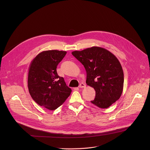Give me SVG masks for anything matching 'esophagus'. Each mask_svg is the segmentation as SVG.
I'll list each match as a JSON object with an SVG mask.
<instances>
[{"mask_svg": "<svg viewBox=\"0 0 150 150\" xmlns=\"http://www.w3.org/2000/svg\"><path fill=\"white\" fill-rule=\"evenodd\" d=\"M85 87H86V85H85V84L84 83H83V82L79 84V88H85Z\"/></svg>", "mask_w": 150, "mask_h": 150, "instance_id": "obj_1", "label": "esophagus"}]
</instances>
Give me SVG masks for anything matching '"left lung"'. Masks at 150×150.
Masks as SVG:
<instances>
[{
    "instance_id": "8db88e82",
    "label": "left lung",
    "mask_w": 150,
    "mask_h": 150,
    "mask_svg": "<svg viewBox=\"0 0 150 150\" xmlns=\"http://www.w3.org/2000/svg\"><path fill=\"white\" fill-rule=\"evenodd\" d=\"M72 55L83 65L87 72L86 83L94 88L96 97L91 102L107 109L120 97L124 82L123 72L117 58L104 48L94 46Z\"/></svg>"
}]
</instances>
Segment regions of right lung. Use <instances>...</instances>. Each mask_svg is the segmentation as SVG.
<instances>
[{"label": "right lung", "instance_id": "right-lung-1", "mask_svg": "<svg viewBox=\"0 0 150 150\" xmlns=\"http://www.w3.org/2000/svg\"><path fill=\"white\" fill-rule=\"evenodd\" d=\"M67 53L56 50L43 51L36 56L29 67V93L38 105L50 110L61 105L72 91L56 71L57 65Z\"/></svg>", "mask_w": 150, "mask_h": 150}]
</instances>
